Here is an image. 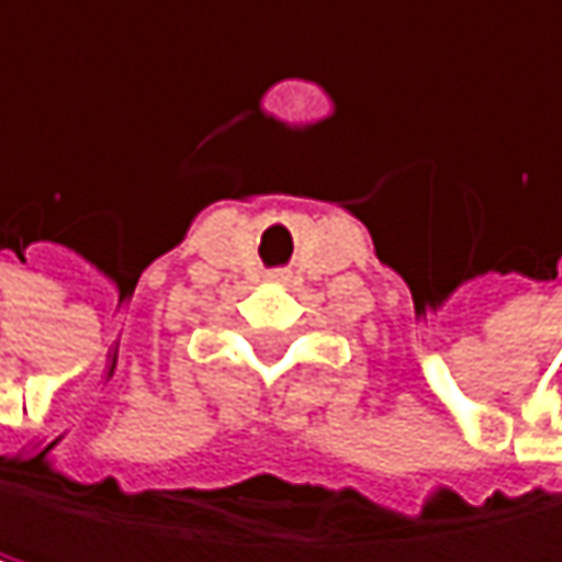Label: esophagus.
I'll return each mask as SVG.
<instances>
[{
	"label": "esophagus",
	"mask_w": 562,
	"mask_h": 562,
	"mask_svg": "<svg viewBox=\"0 0 562 562\" xmlns=\"http://www.w3.org/2000/svg\"><path fill=\"white\" fill-rule=\"evenodd\" d=\"M270 280H277V282H289V273H285V270H277V273H270Z\"/></svg>",
	"instance_id": "esophagus-1"
}]
</instances>
